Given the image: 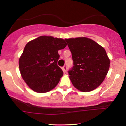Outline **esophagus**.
Here are the masks:
<instances>
[{"label":"esophagus","mask_w":126,"mask_h":126,"mask_svg":"<svg viewBox=\"0 0 126 126\" xmlns=\"http://www.w3.org/2000/svg\"><path fill=\"white\" fill-rule=\"evenodd\" d=\"M63 72H64V73H66V72H67V66H64L63 67Z\"/></svg>","instance_id":"obj_1"}]
</instances>
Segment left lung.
Instances as JSON below:
<instances>
[{
	"instance_id": "left-lung-1",
	"label": "left lung",
	"mask_w": 126,
	"mask_h": 126,
	"mask_svg": "<svg viewBox=\"0 0 126 126\" xmlns=\"http://www.w3.org/2000/svg\"><path fill=\"white\" fill-rule=\"evenodd\" d=\"M65 40L74 65L69 71L72 83L81 92L94 90L104 81L110 68V60L104 48L87 37Z\"/></svg>"
}]
</instances>
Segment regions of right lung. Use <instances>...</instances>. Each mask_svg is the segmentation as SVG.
<instances>
[{
  "label": "right lung",
  "mask_w": 126,
  "mask_h": 126,
  "mask_svg": "<svg viewBox=\"0 0 126 126\" xmlns=\"http://www.w3.org/2000/svg\"><path fill=\"white\" fill-rule=\"evenodd\" d=\"M62 38L43 35L26 44L19 60L21 75L29 88L38 93H44L57 86L63 75L57 64L58 51L66 47Z\"/></svg>",
  "instance_id": "1"
}]
</instances>
